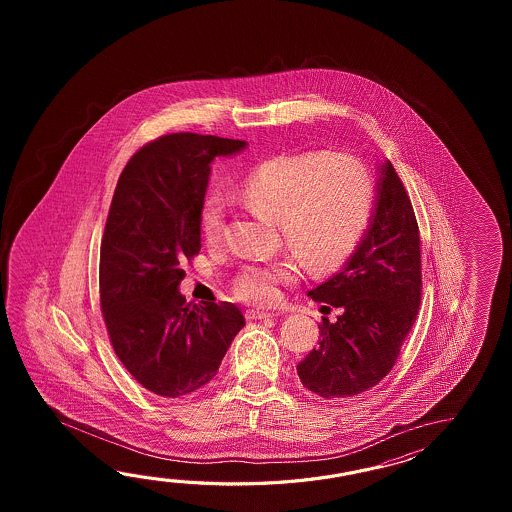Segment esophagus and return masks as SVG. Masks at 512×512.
Returning a JSON list of instances; mask_svg holds the SVG:
<instances>
[{"mask_svg": "<svg viewBox=\"0 0 512 512\" xmlns=\"http://www.w3.org/2000/svg\"><path fill=\"white\" fill-rule=\"evenodd\" d=\"M247 318H249V320H269V318H274V315L267 313V311L251 309V311H247Z\"/></svg>", "mask_w": 512, "mask_h": 512, "instance_id": "esophagus-1", "label": "esophagus"}]
</instances>
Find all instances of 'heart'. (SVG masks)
<instances>
[{
	"label": "heart",
	"instance_id": "b5f03b06",
	"mask_svg": "<svg viewBox=\"0 0 512 512\" xmlns=\"http://www.w3.org/2000/svg\"><path fill=\"white\" fill-rule=\"evenodd\" d=\"M240 197L254 214L280 227L305 269L326 271L344 261L366 229L373 183L368 168L348 153H296L256 166L243 179ZM223 221V197H207L199 229L208 243L219 240ZM287 276L283 265H249L238 274L234 291L245 302L271 304Z\"/></svg>",
	"mask_w": 512,
	"mask_h": 512
}]
</instances>
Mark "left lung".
<instances>
[{"label":"left lung","mask_w":512,"mask_h":512,"mask_svg":"<svg viewBox=\"0 0 512 512\" xmlns=\"http://www.w3.org/2000/svg\"><path fill=\"white\" fill-rule=\"evenodd\" d=\"M368 227L348 260L309 291L340 309L320 324V342L298 366L307 390L351 397L392 370L421 304V249L414 208L392 163L377 164ZM326 307V305H322Z\"/></svg>","instance_id":"left-lung-1"}]
</instances>
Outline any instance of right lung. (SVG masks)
I'll use <instances>...</instances> for the list:
<instances>
[{
  "instance_id": "obj_1",
  "label": "right lung",
  "mask_w": 512,
  "mask_h": 512,
  "mask_svg": "<svg viewBox=\"0 0 512 512\" xmlns=\"http://www.w3.org/2000/svg\"><path fill=\"white\" fill-rule=\"evenodd\" d=\"M247 146L214 135H164L120 174L100 247V305L120 362L157 395L181 397L212 381L245 326L236 305L186 304L179 285L185 261L201 251L210 164Z\"/></svg>"
}]
</instances>
